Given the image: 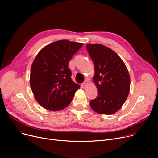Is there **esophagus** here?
Wrapping results in <instances>:
<instances>
[{
    "label": "esophagus",
    "instance_id": "1",
    "mask_svg": "<svg viewBox=\"0 0 158 158\" xmlns=\"http://www.w3.org/2000/svg\"><path fill=\"white\" fill-rule=\"evenodd\" d=\"M87 85H88V82L87 81H85L83 83H82V86H86Z\"/></svg>",
    "mask_w": 158,
    "mask_h": 158
}]
</instances>
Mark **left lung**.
Wrapping results in <instances>:
<instances>
[{"label": "left lung", "instance_id": "left-lung-1", "mask_svg": "<svg viewBox=\"0 0 158 158\" xmlns=\"http://www.w3.org/2000/svg\"><path fill=\"white\" fill-rule=\"evenodd\" d=\"M86 48L94 63L93 81L98 89V96L90 101V106L98 114H114L121 108L129 93L128 70L112 49L98 44H88Z\"/></svg>", "mask_w": 158, "mask_h": 158}]
</instances>
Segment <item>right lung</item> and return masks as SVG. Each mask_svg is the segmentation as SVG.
<instances>
[{
    "instance_id": "obj_1",
    "label": "right lung",
    "mask_w": 158,
    "mask_h": 158,
    "mask_svg": "<svg viewBox=\"0 0 158 158\" xmlns=\"http://www.w3.org/2000/svg\"><path fill=\"white\" fill-rule=\"evenodd\" d=\"M82 46V43L66 40L56 41L44 47L35 58L30 85L36 101L45 109H64L80 88L72 81L68 64Z\"/></svg>"
}]
</instances>
